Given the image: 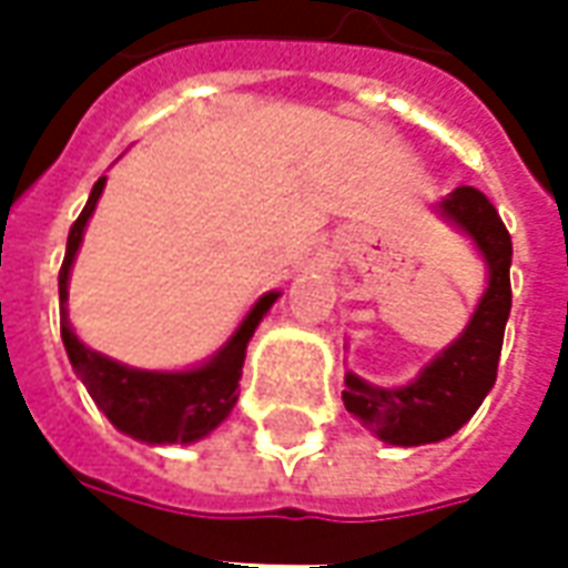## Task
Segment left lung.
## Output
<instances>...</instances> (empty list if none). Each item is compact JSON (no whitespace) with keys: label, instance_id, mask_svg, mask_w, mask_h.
Listing matches in <instances>:
<instances>
[{"label":"left lung","instance_id":"left-lung-1","mask_svg":"<svg viewBox=\"0 0 568 568\" xmlns=\"http://www.w3.org/2000/svg\"><path fill=\"white\" fill-rule=\"evenodd\" d=\"M438 210L475 240L477 252L487 261V292L477 301L465 332L419 371L417 381L383 389L353 371L346 374V410L395 447L450 438L475 417L496 383L505 322L511 313V234L505 231L496 206L477 187L463 185L440 200Z\"/></svg>","mask_w":568,"mask_h":568}]
</instances>
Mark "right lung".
<instances>
[{"label":"right lung","mask_w":568,"mask_h":568,"mask_svg":"<svg viewBox=\"0 0 568 568\" xmlns=\"http://www.w3.org/2000/svg\"><path fill=\"white\" fill-rule=\"evenodd\" d=\"M103 187L105 175H100L84 210L75 219V224L69 227L67 258H63V267L57 276V283H60V334H63L67 356L81 383L88 386L97 407L103 410L118 432L145 440V444H194V440L206 438L215 426H222L227 414L234 410L236 395H240L236 386H240L243 362H246V346L258 328V322L267 316L273 301L280 297V292L261 295L255 307L246 313V320L240 322V328L231 334V341L210 362H203L191 371L128 368L115 358L84 346L69 325L67 288L72 261H75L88 219L97 210V200L103 194Z\"/></svg>","instance_id":"add662e5"}]
</instances>
